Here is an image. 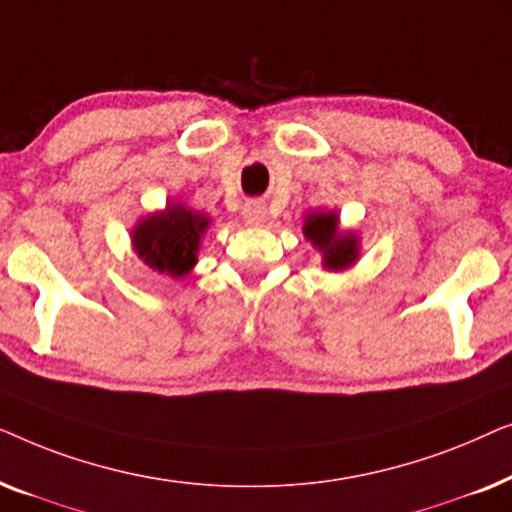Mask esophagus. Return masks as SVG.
Returning a JSON list of instances; mask_svg holds the SVG:
<instances>
[{
    "instance_id": "1",
    "label": "esophagus",
    "mask_w": 512,
    "mask_h": 512,
    "mask_svg": "<svg viewBox=\"0 0 512 512\" xmlns=\"http://www.w3.org/2000/svg\"><path fill=\"white\" fill-rule=\"evenodd\" d=\"M242 216H244V221L249 223V226H258V223L265 219V205H263V202H258V200L247 202V205H244V209H242Z\"/></svg>"
}]
</instances>
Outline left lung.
Listing matches in <instances>:
<instances>
[{
    "instance_id": "left-lung-1",
    "label": "left lung",
    "mask_w": 512,
    "mask_h": 512,
    "mask_svg": "<svg viewBox=\"0 0 512 512\" xmlns=\"http://www.w3.org/2000/svg\"><path fill=\"white\" fill-rule=\"evenodd\" d=\"M305 237L324 251V265L331 270L349 268L356 261V237L338 233V216L333 212H317L305 219Z\"/></svg>"
}]
</instances>
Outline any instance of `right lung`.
I'll use <instances>...</instances> for the list:
<instances>
[{
    "mask_svg": "<svg viewBox=\"0 0 512 512\" xmlns=\"http://www.w3.org/2000/svg\"><path fill=\"white\" fill-rule=\"evenodd\" d=\"M207 226V216L195 214L181 205H170L165 214L149 216L139 223L132 242L139 258L153 270L184 277L195 265V251Z\"/></svg>",
    "mask_w": 512,
    "mask_h": 512,
    "instance_id": "add662e5",
    "label": "right lung"
}]
</instances>
